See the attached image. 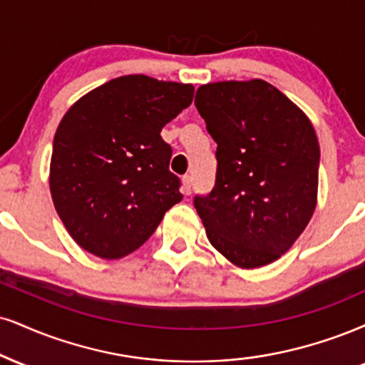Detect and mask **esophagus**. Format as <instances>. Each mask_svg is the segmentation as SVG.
Wrapping results in <instances>:
<instances>
[{
  "mask_svg": "<svg viewBox=\"0 0 365 365\" xmlns=\"http://www.w3.org/2000/svg\"><path fill=\"white\" fill-rule=\"evenodd\" d=\"M182 192L185 195H190L192 192V177H188V175H185V177L182 178Z\"/></svg>",
  "mask_w": 365,
  "mask_h": 365,
  "instance_id": "34e87169",
  "label": "esophagus"
}]
</instances>
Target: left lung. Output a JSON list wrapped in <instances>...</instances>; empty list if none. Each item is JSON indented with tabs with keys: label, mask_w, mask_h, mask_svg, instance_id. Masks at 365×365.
<instances>
[{
	"label": "left lung",
	"mask_w": 365,
	"mask_h": 365,
	"mask_svg": "<svg viewBox=\"0 0 365 365\" xmlns=\"http://www.w3.org/2000/svg\"><path fill=\"white\" fill-rule=\"evenodd\" d=\"M217 143L216 185L194 205L214 248L240 269L279 260L318 204L319 143L309 117L263 80L197 88Z\"/></svg>",
	"instance_id": "obj_1"
}]
</instances>
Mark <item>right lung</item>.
<instances>
[{"instance_id":"right-lung-1","label":"right lung","mask_w":365,"mask_h":365,"mask_svg":"<svg viewBox=\"0 0 365 365\" xmlns=\"http://www.w3.org/2000/svg\"><path fill=\"white\" fill-rule=\"evenodd\" d=\"M194 85L127 74L93 88L61 118L49 188L71 238L118 260L149 240L183 199L161 129L194 98Z\"/></svg>"}]
</instances>
